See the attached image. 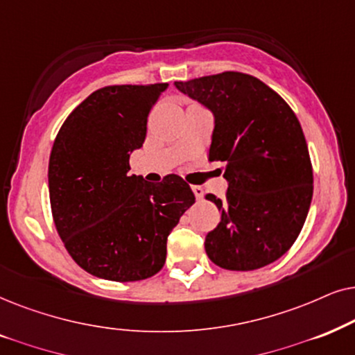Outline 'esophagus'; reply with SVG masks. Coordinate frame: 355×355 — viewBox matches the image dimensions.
I'll use <instances>...</instances> for the list:
<instances>
[{
	"label": "esophagus",
	"instance_id": "34e87169",
	"mask_svg": "<svg viewBox=\"0 0 355 355\" xmlns=\"http://www.w3.org/2000/svg\"><path fill=\"white\" fill-rule=\"evenodd\" d=\"M191 190H193V193H195L196 200H202V196H205V190H202V187H200V185H193Z\"/></svg>",
	"mask_w": 355,
	"mask_h": 355
}]
</instances>
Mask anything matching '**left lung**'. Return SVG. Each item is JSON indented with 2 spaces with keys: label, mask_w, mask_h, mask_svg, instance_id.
<instances>
[{
  "label": "left lung",
  "mask_w": 355,
  "mask_h": 355,
  "mask_svg": "<svg viewBox=\"0 0 355 355\" xmlns=\"http://www.w3.org/2000/svg\"><path fill=\"white\" fill-rule=\"evenodd\" d=\"M214 113L209 162H225V200L206 198L220 220L205 248L217 266L253 271L299 237L313 196V168L295 113L254 76L225 71L175 83Z\"/></svg>",
  "instance_id": "8db88e82"
}]
</instances>
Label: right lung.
Listing matches in <instances>:
<instances>
[{
  "mask_svg": "<svg viewBox=\"0 0 355 355\" xmlns=\"http://www.w3.org/2000/svg\"><path fill=\"white\" fill-rule=\"evenodd\" d=\"M167 83L92 92L56 135L49 164L51 216L71 258L92 276L130 282L157 274L167 239L195 195L178 175L148 183L130 175L148 116Z\"/></svg>",
  "mask_w": 355,
  "mask_h": 355,
  "instance_id": "right-lung-1",
  "label": "right lung"
}]
</instances>
